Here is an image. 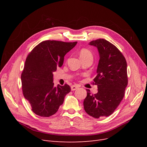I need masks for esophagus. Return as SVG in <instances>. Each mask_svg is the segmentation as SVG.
Instances as JSON below:
<instances>
[{"mask_svg":"<svg viewBox=\"0 0 147 147\" xmlns=\"http://www.w3.org/2000/svg\"><path fill=\"white\" fill-rule=\"evenodd\" d=\"M78 88V87L76 85H72V86H71V90L75 91V90H76Z\"/></svg>","mask_w":147,"mask_h":147,"instance_id":"1","label":"esophagus"}]
</instances>
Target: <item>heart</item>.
<instances>
[{"mask_svg": "<svg viewBox=\"0 0 147 147\" xmlns=\"http://www.w3.org/2000/svg\"><path fill=\"white\" fill-rule=\"evenodd\" d=\"M79 54H80V56L81 59L82 60L89 59V58L92 59V57H93L92 52L87 48L81 49L80 51L79 52Z\"/></svg>", "mask_w": 147, "mask_h": 147, "instance_id": "1", "label": "heart"}]
</instances>
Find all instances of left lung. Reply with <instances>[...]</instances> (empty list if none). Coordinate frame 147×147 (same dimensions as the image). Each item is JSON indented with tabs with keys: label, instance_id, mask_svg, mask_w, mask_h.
<instances>
[{
	"label": "left lung",
	"instance_id": "obj_1",
	"mask_svg": "<svg viewBox=\"0 0 147 147\" xmlns=\"http://www.w3.org/2000/svg\"><path fill=\"white\" fill-rule=\"evenodd\" d=\"M90 45L97 48L100 59L93 84L98 92L87 96L83 102L85 112L95 118L112 115L123 100L127 85V63L125 57L112 43L105 39L92 40Z\"/></svg>",
	"mask_w": 147,
	"mask_h": 147
}]
</instances>
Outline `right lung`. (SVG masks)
Instances as JSON below:
<instances>
[{"label":"right lung","instance_id":"1","mask_svg":"<svg viewBox=\"0 0 147 147\" xmlns=\"http://www.w3.org/2000/svg\"><path fill=\"white\" fill-rule=\"evenodd\" d=\"M77 43L45 40L34 47L26 57L21 74L22 90L32 111L38 116L55 114L70 92L67 84L54 86L53 72L63 65L64 56Z\"/></svg>","mask_w":147,"mask_h":147}]
</instances>
